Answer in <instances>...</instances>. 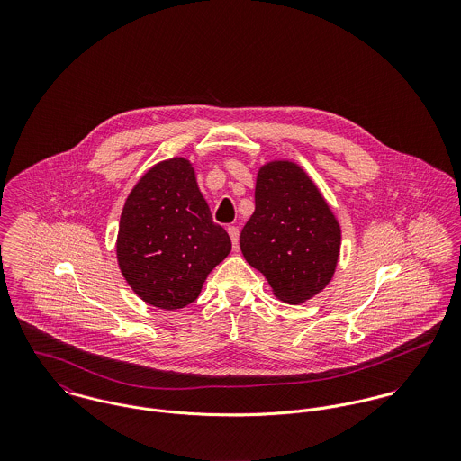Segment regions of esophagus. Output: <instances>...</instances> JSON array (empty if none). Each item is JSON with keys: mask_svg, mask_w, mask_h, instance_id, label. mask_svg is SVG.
I'll return each instance as SVG.
<instances>
[{"mask_svg": "<svg viewBox=\"0 0 461 461\" xmlns=\"http://www.w3.org/2000/svg\"><path fill=\"white\" fill-rule=\"evenodd\" d=\"M227 232H229L230 240H232V247L236 249V247H238V241H240V229H238L236 225H229V227H227Z\"/></svg>", "mask_w": 461, "mask_h": 461, "instance_id": "1", "label": "esophagus"}]
</instances>
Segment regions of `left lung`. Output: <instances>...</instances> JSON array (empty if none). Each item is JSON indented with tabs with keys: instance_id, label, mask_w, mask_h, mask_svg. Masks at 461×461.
I'll use <instances>...</instances> for the list:
<instances>
[{
	"instance_id": "1",
	"label": "left lung",
	"mask_w": 461,
	"mask_h": 461,
	"mask_svg": "<svg viewBox=\"0 0 461 461\" xmlns=\"http://www.w3.org/2000/svg\"><path fill=\"white\" fill-rule=\"evenodd\" d=\"M240 247L273 294L298 305L329 285L340 252V225L309 174L294 161L275 159L258 172L256 211Z\"/></svg>"
}]
</instances>
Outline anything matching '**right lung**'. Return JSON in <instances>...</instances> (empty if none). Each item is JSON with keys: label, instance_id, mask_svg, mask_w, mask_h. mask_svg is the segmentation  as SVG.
<instances>
[{"label": "right lung", "instance_id": "obj_1", "mask_svg": "<svg viewBox=\"0 0 461 461\" xmlns=\"http://www.w3.org/2000/svg\"><path fill=\"white\" fill-rule=\"evenodd\" d=\"M230 249L186 158L150 167L126 198L117 261L132 291L149 305L176 311L195 302L207 275Z\"/></svg>", "mask_w": 461, "mask_h": 461}]
</instances>
